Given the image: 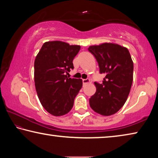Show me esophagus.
Wrapping results in <instances>:
<instances>
[{"label": "esophagus", "instance_id": "1", "mask_svg": "<svg viewBox=\"0 0 158 158\" xmlns=\"http://www.w3.org/2000/svg\"><path fill=\"white\" fill-rule=\"evenodd\" d=\"M89 81H90V80L89 79H86L82 80V82H83V84L84 85H86V84L89 83Z\"/></svg>", "mask_w": 158, "mask_h": 158}]
</instances>
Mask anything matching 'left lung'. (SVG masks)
Instances as JSON below:
<instances>
[{
    "label": "left lung",
    "mask_w": 158,
    "mask_h": 158,
    "mask_svg": "<svg viewBox=\"0 0 158 158\" xmlns=\"http://www.w3.org/2000/svg\"><path fill=\"white\" fill-rule=\"evenodd\" d=\"M89 51L98 63L100 73L104 74L102 83L95 82L96 92L90 98L94 110L104 116L118 112L129 94L133 81L134 64L128 49L114 44L90 46Z\"/></svg>",
    "instance_id": "left-lung-1"
}]
</instances>
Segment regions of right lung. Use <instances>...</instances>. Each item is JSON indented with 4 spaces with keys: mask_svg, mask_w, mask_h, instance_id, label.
Here are the masks:
<instances>
[{
    "mask_svg": "<svg viewBox=\"0 0 158 158\" xmlns=\"http://www.w3.org/2000/svg\"><path fill=\"white\" fill-rule=\"evenodd\" d=\"M79 46L48 41L42 46L34 61V81L42 106L50 114L61 116L71 110L82 80L69 78Z\"/></svg>",
    "mask_w": 158,
    "mask_h": 158,
    "instance_id": "obj_1",
    "label": "right lung"
}]
</instances>
